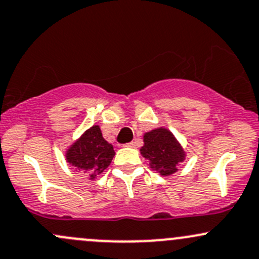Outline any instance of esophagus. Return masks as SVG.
Here are the masks:
<instances>
[{"label":"esophagus","instance_id":"1","mask_svg":"<svg viewBox=\"0 0 259 259\" xmlns=\"http://www.w3.org/2000/svg\"><path fill=\"white\" fill-rule=\"evenodd\" d=\"M135 146H136L135 142H130V143L124 144V147H130V148H133V147H135Z\"/></svg>","mask_w":259,"mask_h":259}]
</instances>
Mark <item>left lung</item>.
Masks as SVG:
<instances>
[{
  "instance_id": "8db88e82",
  "label": "left lung",
  "mask_w": 259,
  "mask_h": 259,
  "mask_svg": "<svg viewBox=\"0 0 259 259\" xmlns=\"http://www.w3.org/2000/svg\"><path fill=\"white\" fill-rule=\"evenodd\" d=\"M141 154L149 160L152 169L163 177L174 174L178 165L185 159L182 144L169 130L159 127L144 133Z\"/></svg>"
}]
</instances>
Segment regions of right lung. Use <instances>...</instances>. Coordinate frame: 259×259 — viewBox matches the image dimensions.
Segmentation results:
<instances>
[{
    "label": "right lung",
    "instance_id": "add662e5",
    "mask_svg": "<svg viewBox=\"0 0 259 259\" xmlns=\"http://www.w3.org/2000/svg\"><path fill=\"white\" fill-rule=\"evenodd\" d=\"M115 157L112 144L102 137L100 127L86 130L79 140H76L66 151V162L76 166L80 171L88 175L89 179H95L110 165Z\"/></svg>",
    "mask_w": 259,
    "mask_h": 259
}]
</instances>
